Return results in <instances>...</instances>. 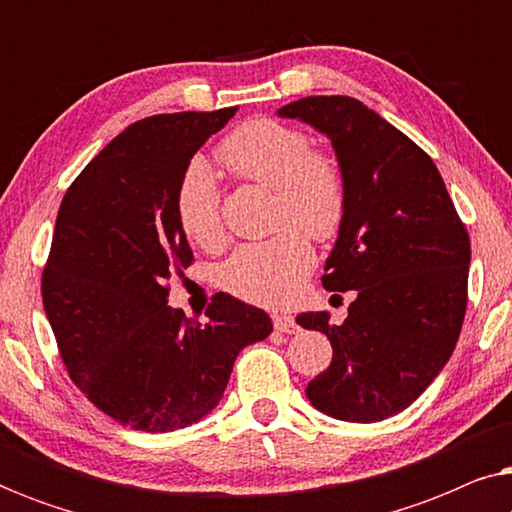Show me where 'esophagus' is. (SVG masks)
<instances>
[{
	"instance_id": "1",
	"label": "esophagus",
	"mask_w": 512,
	"mask_h": 512,
	"mask_svg": "<svg viewBox=\"0 0 512 512\" xmlns=\"http://www.w3.org/2000/svg\"><path fill=\"white\" fill-rule=\"evenodd\" d=\"M272 326H275V331H279V333H296L298 331L296 319H293L291 314H272Z\"/></svg>"
}]
</instances>
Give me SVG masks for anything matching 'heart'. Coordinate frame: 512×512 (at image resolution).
<instances>
[{
	"mask_svg": "<svg viewBox=\"0 0 512 512\" xmlns=\"http://www.w3.org/2000/svg\"><path fill=\"white\" fill-rule=\"evenodd\" d=\"M216 160L237 181L275 193L272 223L284 228L270 240L237 249L221 270L223 286L256 305L289 303L314 268L307 235L328 242L345 223L349 198L340 160L312 149L307 132L275 118L242 123L216 146ZM174 212L198 247L219 249L226 242L219 184L202 160H193L181 174Z\"/></svg>",
	"mask_w": 512,
	"mask_h": 512,
	"instance_id": "obj_1",
	"label": "heart"
}]
</instances>
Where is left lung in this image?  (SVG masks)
Listing matches in <instances>:
<instances>
[{"mask_svg":"<svg viewBox=\"0 0 512 512\" xmlns=\"http://www.w3.org/2000/svg\"><path fill=\"white\" fill-rule=\"evenodd\" d=\"M331 139L347 179V216L321 284L354 291L342 324L296 321L331 340L333 361L307 398L345 422H380L417 401L454 352L468 303L471 240L429 153L345 95L279 109Z\"/></svg>","mask_w":512,"mask_h":512,"instance_id":"1","label":"left lung"}]
</instances>
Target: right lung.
I'll list each match as a JSON object with an SVG mask.
<instances>
[{
	"label": "right lung",
	"instance_id": "add662e5",
	"mask_svg": "<svg viewBox=\"0 0 512 512\" xmlns=\"http://www.w3.org/2000/svg\"><path fill=\"white\" fill-rule=\"evenodd\" d=\"M237 107L158 114L111 139L62 198L41 275L69 377L118 424L165 433L219 405L237 354L270 317L216 293L207 321L167 305V279L193 263L174 212L181 174Z\"/></svg>",
	"mask_w": 512,
	"mask_h": 512
}]
</instances>
